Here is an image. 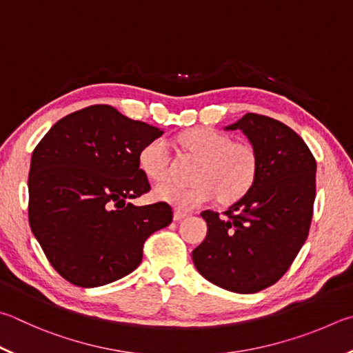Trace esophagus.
<instances>
[{
	"mask_svg": "<svg viewBox=\"0 0 353 353\" xmlns=\"http://www.w3.org/2000/svg\"><path fill=\"white\" fill-rule=\"evenodd\" d=\"M190 214L187 213V211H181V210H174V221H182L185 219V217H188Z\"/></svg>",
	"mask_w": 353,
	"mask_h": 353,
	"instance_id": "1",
	"label": "esophagus"
}]
</instances>
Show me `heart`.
<instances>
[{
    "mask_svg": "<svg viewBox=\"0 0 353 353\" xmlns=\"http://www.w3.org/2000/svg\"><path fill=\"white\" fill-rule=\"evenodd\" d=\"M181 145L191 152L199 165L194 185L165 182L154 188V197L177 210H193L214 201H239L253 187L258 174V156L247 143L232 142V137L213 128H194L183 132ZM139 166L150 181H163L170 170V151L163 139H154L139 152Z\"/></svg>",
    "mask_w": 353,
    "mask_h": 353,
    "instance_id": "1",
    "label": "heart"
}]
</instances>
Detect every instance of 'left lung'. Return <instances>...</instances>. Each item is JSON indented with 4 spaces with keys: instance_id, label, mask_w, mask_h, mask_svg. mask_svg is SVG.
<instances>
[{
    "instance_id": "1",
    "label": "left lung",
    "mask_w": 353,
    "mask_h": 353,
    "mask_svg": "<svg viewBox=\"0 0 353 353\" xmlns=\"http://www.w3.org/2000/svg\"><path fill=\"white\" fill-rule=\"evenodd\" d=\"M225 131H242L258 156L245 196L219 217L201 213L207 238L193 250L196 270L217 287L256 293L283 276L309 234L316 162L309 146L281 121L248 112Z\"/></svg>"
}]
</instances>
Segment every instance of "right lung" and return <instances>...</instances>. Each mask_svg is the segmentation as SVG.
Masks as SVG:
<instances>
[{
  "label": "right lung",
  "instance_id": "right-lung-1",
  "mask_svg": "<svg viewBox=\"0 0 353 353\" xmlns=\"http://www.w3.org/2000/svg\"><path fill=\"white\" fill-rule=\"evenodd\" d=\"M163 132L94 105L57 121L32 152L30 230L70 284L100 287L130 274L146 238L171 223L168 203L130 202L150 190L139 152Z\"/></svg>",
  "mask_w": 353,
  "mask_h": 353
}]
</instances>
